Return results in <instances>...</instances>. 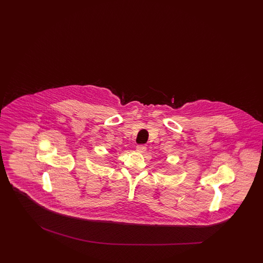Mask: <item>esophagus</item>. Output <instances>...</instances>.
<instances>
[{"instance_id":"esophagus-1","label":"esophagus","mask_w":263,"mask_h":263,"mask_svg":"<svg viewBox=\"0 0 263 263\" xmlns=\"http://www.w3.org/2000/svg\"><path fill=\"white\" fill-rule=\"evenodd\" d=\"M136 149L139 152H145L146 151V146L145 145H138L136 146Z\"/></svg>"}]
</instances>
